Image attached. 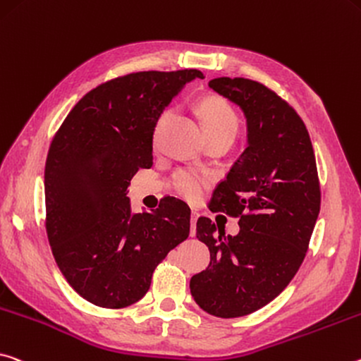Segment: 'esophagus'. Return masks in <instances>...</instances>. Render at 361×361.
<instances>
[{"instance_id":"1","label":"esophagus","mask_w":361,"mask_h":361,"mask_svg":"<svg viewBox=\"0 0 361 361\" xmlns=\"http://www.w3.org/2000/svg\"><path fill=\"white\" fill-rule=\"evenodd\" d=\"M197 216H199V212L192 210L191 212V236L196 234V221H197Z\"/></svg>"}]
</instances>
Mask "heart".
<instances>
[{"label":"heart","mask_w":361,"mask_h":361,"mask_svg":"<svg viewBox=\"0 0 361 361\" xmlns=\"http://www.w3.org/2000/svg\"><path fill=\"white\" fill-rule=\"evenodd\" d=\"M170 112V109H164L159 114L152 130L154 145L157 142L160 131L164 130L165 123L169 122ZM197 112L201 116L202 127L205 135H207V140L225 138L228 141H233L236 138L239 130V117L230 102L219 98V96H209V98L199 102ZM212 180H214V176L209 171L196 169H180L171 176L170 183L173 191L180 194L181 197L188 199V201H196V199L201 197L202 191L210 185Z\"/></svg>","instance_id":"heart-1"}]
</instances>
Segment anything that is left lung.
Masks as SVG:
<instances>
[{
	"mask_svg": "<svg viewBox=\"0 0 361 361\" xmlns=\"http://www.w3.org/2000/svg\"><path fill=\"white\" fill-rule=\"evenodd\" d=\"M209 87L243 109L249 146L210 199L212 212L239 219L236 236L199 216L196 236L210 263L190 281L196 304L214 317L254 313L278 297L305 259L322 191L304 120L265 85L220 77Z\"/></svg>",
	"mask_w": 361,
	"mask_h": 361,
	"instance_id": "8db88e82",
	"label": "left lung"
}]
</instances>
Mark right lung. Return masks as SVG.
I'll use <instances>...</instances> for the list:
<instances>
[{"instance_id":"1","label":"right lung","mask_w":361,"mask_h":361,"mask_svg":"<svg viewBox=\"0 0 361 361\" xmlns=\"http://www.w3.org/2000/svg\"><path fill=\"white\" fill-rule=\"evenodd\" d=\"M201 71L135 72L80 99L51 141L44 165L47 233L57 267L77 294L102 308L145 297L152 273L190 236L191 210L165 197L131 214L127 190L152 167V130L171 98Z\"/></svg>"}]
</instances>
